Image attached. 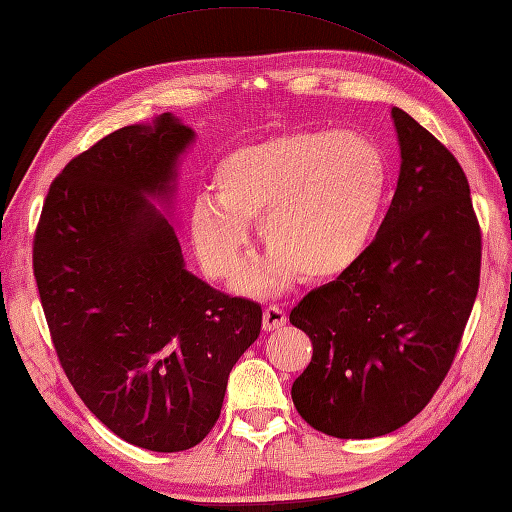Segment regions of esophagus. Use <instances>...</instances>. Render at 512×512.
I'll list each match as a JSON object with an SVG mask.
<instances>
[{
  "label": "esophagus",
  "instance_id": "1",
  "mask_svg": "<svg viewBox=\"0 0 512 512\" xmlns=\"http://www.w3.org/2000/svg\"><path fill=\"white\" fill-rule=\"evenodd\" d=\"M285 323H288V316L281 310L279 305H270L264 310V329L266 331H275L281 329Z\"/></svg>",
  "mask_w": 512,
  "mask_h": 512
}]
</instances>
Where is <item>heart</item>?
<instances>
[{
	"label": "heart",
	"instance_id": "1",
	"mask_svg": "<svg viewBox=\"0 0 512 512\" xmlns=\"http://www.w3.org/2000/svg\"><path fill=\"white\" fill-rule=\"evenodd\" d=\"M386 181L384 150L353 130H296L237 146L213 170L216 196L194 202V251L207 275L231 279L259 222L268 251L244 272V292L277 294L301 275L338 277L371 242Z\"/></svg>",
	"mask_w": 512,
	"mask_h": 512
}]
</instances>
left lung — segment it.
<instances>
[{"mask_svg":"<svg viewBox=\"0 0 512 512\" xmlns=\"http://www.w3.org/2000/svg\"><path fill=\"white\" fill-rule=\"evenodd\" d=\"M399 178L375 240L312 290L290 323L312 340L292 401L314 430L375 438L412 421L445 379L480 285L469 181L441 141L392 106Z\"/></svg>","mask_w":512,"mask_h":512,"instance_id":"obj_1","label":"left lung"}]
</instances>
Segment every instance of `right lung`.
<instances>
[{
  "label": "right lung",
  "instance_id": "obj_1",
  "mask_svg": "<svg viewBox=\"0 0 512 512\" xmlns=\"http://www.w3.org/2000/svg\"><path fill=\"white\" fill-rule=\"evenodd\" d=\"M194 139L163 113L71 159L47 192L32 255L71 386L113 434L165 454L211 432L231 368L261 331L259 303L185 268L168 216Z\"/></svg>",
  "mask_w": 512,
  "mask_h": 512
}]
</instances>
